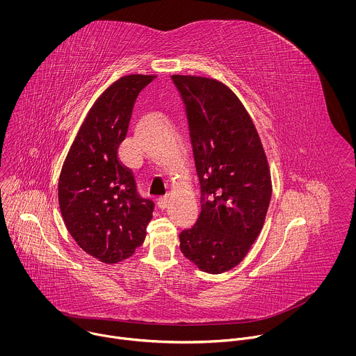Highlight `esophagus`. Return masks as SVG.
Segmentation results:
<instances>
[{"instance_id": "1", "label": "esophagus", "mask_w": 356, "mask_h": 356, "mask_svg": "<svg viewBox=\"0 0 356 356\" xmlns=\"http://www.w3.org/2000/svg\"><path fill=\"white\" fill-rule=\"evenodd\" d=\"M168 197H165V196H163V197H159L157 199V205H159V208H161V209H164V208H167L168 207Z\"/></svg>"}]
</instances>
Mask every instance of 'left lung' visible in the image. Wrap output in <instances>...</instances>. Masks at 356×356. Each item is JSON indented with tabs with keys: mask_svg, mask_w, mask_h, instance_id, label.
Listing matches in <instances>:
<instances>
[{
	"mask_svg": "<svg viewBox=\"0 0 356 356\" xmlns=\"http://www.w3.org/2000/svg\"><path fill=\"white\" fill-rule=\"evenodd\" d=\"M185 104L202 212L179 234L181 252L202 271L232 270L250 252L267 215L273 185L254 122L218 79L171 75Z\"/></svg>",
	"mask_w": 356,
	"mask_h": 356,
	"instance_id": "8db88e82",
	"label": "left lung"
}]
</instances>
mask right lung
<instances>
[{"label": "right lung", "instance_id": "obj_1", "mask_svg": "<svg viewBox=\"0 0 356 356\" xmlns=\"http://www.w3.org/2000/svg\"><path fill=\"white\" fill-rule=\"evenodd\" d=\"M154 78L131 74L109 85L89 109L61 167L58 205L65 227L86 254L106 264L134 254L152 219L153 203L137 193L118 148L138 93Z\"/></svg>", "mask_w": 356, "mask_h": 356}]
</instances>
